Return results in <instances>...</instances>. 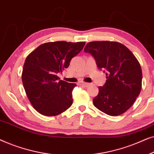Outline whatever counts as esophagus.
I'll return each mask as SVG.
<instances>
[{
	"mask_svg": "<svg viewBox=\"0 0 154 154\" xmlns=\"http://www.w3.org/2000/svg\"><path fill=\"white\" fill-rule=\"evenodd\" d=\"M79 85H82L83 86V87H88V86L90 85V83H84V82H79Z\"/></svg>",
	"mask_w": 154,
	"mask_h": 154,
	"instance_id": "1",
	"label": "esophagus"
}]
</instances>
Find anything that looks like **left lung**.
Here are the masks:
<instances>
[{
  "label": "left lung",
  "mask_w": 154,
  "mask_h": 154,
  "mask_svg": "<svg viewBox=\"0 0 154 154\" xmlns=\"http://www.w3.org/2000/svg\"><path fill=\"white\" fill-rule=\"evenodd\" d=\"M84 52L93 57L98 69L106 75V83L99 87L93 99L94 106L112 116L125 112L142 89V73L137 60L128 48L114 41L90 42Z\"/></svg>",
  "instance_id": "left-lung-1"
}]
</instances>
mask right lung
<instances>
[{
	"mask_svg": "<svg viewBox=\"0 0 154 154\" xmlns=\"http://www.w3.org/2000/svg\"><path fill=\"white\" fill-rule=\"evenodd\" d=\"M85 42H50L42 44L27 57L22 83L31 104L42 115L53 116L68 109L73 103L76 84L62 81L58 73L68 68L73 57L83 50Z\"/></svg>",
	"mask_w": 154,
	"mask_h": 154,
	"instance_id": "1",
	"label": "right lung"
}]
</instances>
